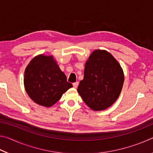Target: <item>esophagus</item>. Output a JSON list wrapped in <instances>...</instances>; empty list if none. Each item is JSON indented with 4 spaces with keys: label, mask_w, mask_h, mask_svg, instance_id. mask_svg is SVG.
<instances>
[{
    "label": "esophagus",
    "mask_w": 153,
    "mask_h": 153,
    "mask_svg": "<svg viewBox=\"0 0 153 153\" xmlns=\"http://www.w3.org/2000/svg\"><path fill=\"white\" fill-rule=\"evenodd\" d=\"M78 85H79V83H78V82H74V84H73V86H74V87L75 88H77V86H78Z\"/></svg>",
    "instance_id": "esophagus-1"
}]
</instances>
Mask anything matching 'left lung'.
Segmentation results:
<instances>
[{"label":"left lung","instance_id":"left-lung-1","mask_svg":"<svg viewBox=\"0 0 153 153\" xmlns=\"http://www.w3.org/2000/svg\"><path fill=\"white\" fill-rule=\"evenodd\" d=\"M123 71L105 50H94L85 63L84 79L77 88L80 97L93 111H103L115 102L122 90Z\"/></svg>","mask_w":153,"mask_h":153}]
</instances>
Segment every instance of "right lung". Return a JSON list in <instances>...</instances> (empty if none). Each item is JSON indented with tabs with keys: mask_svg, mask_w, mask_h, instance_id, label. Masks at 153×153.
<instances>
[{
	"mask_svg": "<svg viewBox=\"0 0 153 153\" xmlns=\"http://www.w3.org/2000/svg\"><path fill=\"white\" fill-rule=\"evenodd\" d=\"M24 87L33 102L50 107L58 101L63 93L73 87L67 82L53 55H38L27 65L24 72Z\"/></svg>",
	"mask_w": 153,
	"mask_h": 153,
	"instance_id": "obj_1",
	"label": "right lung"
}]
</instances>
